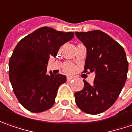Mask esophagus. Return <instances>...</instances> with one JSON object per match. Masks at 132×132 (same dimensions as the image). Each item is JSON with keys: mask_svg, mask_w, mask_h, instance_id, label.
<instances>
[{"mask_svg": "<svg viewBox=\"0 0 132 132\" xmlns=\"http://www.w3.org/2000/svg\"><path fill=\"white\" fill-rule=\"evenodd\" d=\"M74 79H75V77H73V76H68L67 77V81H71Z\"/></svg>", "mask_w": 132, "mask_h": 132, "instance_id": "esophagus-1", "label": "esophagus"}]
</instances>
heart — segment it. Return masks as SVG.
<instances>
[{"label": "heart", "mask_w": 132, "mask_h": 132, "mask_svg": "<svg viewBox=\"0 0 132 132\" xmlns=\"http://www.w3.org/2000/svg\"><path fill=\"white\" fill-rule=\"evenodd\" d=\"M63 70L66 73H71L75 70V66L71 63H66L63 67Z\"/></svg>", "instance_id": "heart-1"}]
</instances>
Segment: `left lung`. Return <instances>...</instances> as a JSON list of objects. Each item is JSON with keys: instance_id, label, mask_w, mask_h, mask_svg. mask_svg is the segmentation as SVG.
I'll return each mask as SVG.
<instances>
[{"instance_id": "obj_1", "label": "left lung", "mask_w": 132, "mask_h": 132, "mask_svg": "<svg viewBox=\"0 0 132 132\" xmlns=\"http://www.w3.org/2000/svg\"><path fill=\"white\" fill-rule=\"evenodd\" d=\"M87 48L83 72H95L93 84L85 80L82 90L75 93L82 111L90 115L102 113L116 102L127 78L129 63L126 52L116 41L99 30L75 32Z\"/></svg>"}]
</instances>
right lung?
<instances>
[{"instance_id":"add662e5","label":"right lung","mask_w":132,"mask_h":132,"mask_svg":"<svg viewBox=\"0 0 132 132\" xmlns=\"http://www.w3.org/2000/svg\"><path fill=\"white\" fill-rule=\"evenodd\" d=\"M74 37L73 32L42 27L20 40L9 59V80L19 102L32 112H42L53 106L65 75L47 73L50 57Z\"/></svg>"}]
</instances>
